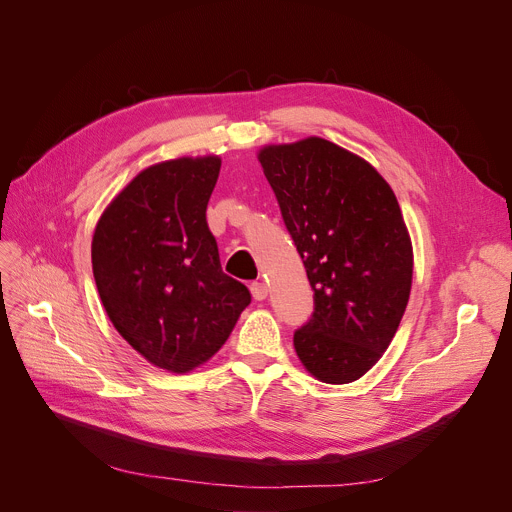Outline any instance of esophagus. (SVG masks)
I'll return each mask as SVG.
<instances>
[{
	"label": "esophagus",
	"instance_id": "1",
	"mask_svg": "<svg viewBox=\"0 0 512 512\" xmlns=\"http://www.w3.org/2000/svg\"><path fill=\"white\" fill-rule=\"evenodd\" d=\"M251 294L255 300H265L267 298V284L265 282H253L251 284Z\"/></svg>",
	"mask_w": 512,
	"mask_h": 512
}]
</instances>
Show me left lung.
<instances>
[{"label":"left lung","instance_id":"left-lung-1","mask_svg":"<svg viewBox=\"0 0 512 512\" xmlns=\"http://www.w3.org/2000/svg\"><path fill=\"white\" fill-rule=\"evenodd\" d=\"M259 162L315 292L294 350L319 381L352 383L383 356L410 298L397 197L366 160L321 138L267 146Z\"/></svg>","mask_w":512,"mask_h":512}]
</instances>
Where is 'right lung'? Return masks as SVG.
<instances>
[{
    "label": "right lung",
    "instance_id": "add662e5",
    "mask_svg": "<svg viewBox=\"0 0 512 512\" xmlns=\"http://www.w3.org/2000/svg\"><path fill=\"white\" fill-rule=\"evenodd\" d=\"M220 158H179L135 177L98 220L92 271L109 319L152 364L187 372L210 360L251 304L226 276L206 208Z\"/></svg>",
    "mask_w": 512,
    "mask_h": 512
}]
</instances>
